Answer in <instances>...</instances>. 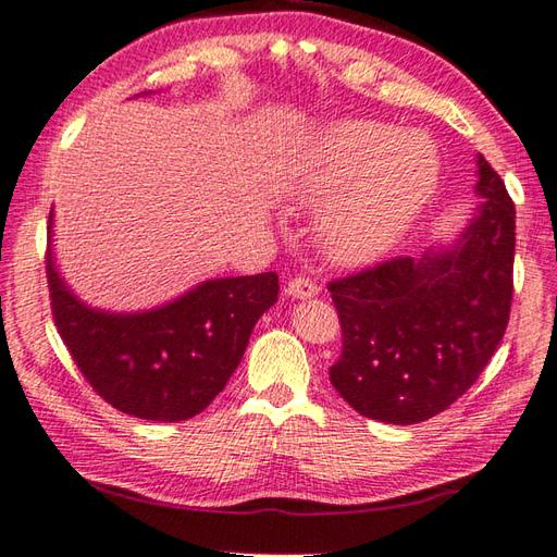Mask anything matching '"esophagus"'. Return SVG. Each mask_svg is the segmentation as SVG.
<instances>
[{
	"mask_svg": "<svg viewBox=\"0 0 557 557\" xmlns=\"http://www.w3.org/2000/svg\"><path fill=\"white\" fill-rule=\"evenodd\" d=\"M318 292H321V287H318L309 277H294L287 285V294L294 299H311Z\"/></svg>",
	"mask_w": 557,
	"mask_h": 557,
	"instance_id": "obj_1",
	"label": "esophagus"
}]
</instances>
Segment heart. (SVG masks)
Wrapping results in <instances>:
<instances>
[{
	"label": "heart",
	"instance_id": "obj_1",
	"mask_svg": "<svg viewBox=\"0 0 557 557\" xmlns=\"http://www.w3.org/2000/svg\"><path fill=\"white\" fill-rule=\"evenodd\" d=\"M441 158L421 132H399L373 120L323 128L292 176L289 194L323 206L318 242L339 265H361L387 253L429 203Z\"/></svg>",
	"mask_w": 557,
	"mask_h": 557
}]
</instances>
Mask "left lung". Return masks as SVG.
<instances>
[{
	"instance_id": "8db88e82",
	"label": "left lung",
	"mask_w": 557,
	"mask_h": 557,
	"mask_svg": "<svg viewBox=\"0 0 557 557\" xmlns=\"http://www.w3.org/2000/svg\"><path fill=\"white\" fill-rule=\"evenodd\" d=\"M481 206L449 246L330 282L342 357L330 383L361 417L419 423L476 383L510 321L515 203L476 158Z\"/></svg>"
}]
</instances>
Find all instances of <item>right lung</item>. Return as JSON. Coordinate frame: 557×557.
Masks as SVG:
<instances>
[{
  "label": "right lung",
  "mask_w": 557,
  "mask_h": 557,
  "mask_svg": "<svg viewBox=\"0 0 557 557\" xmlns=\"http://www.w3.org/2000/svg\"><path fill=\"white\" fill-rule=\"evenodd\" d=\"M47 227L54 325L92 389L128 417L186 421L215 399L239 366L258 318L277 301V275L206 280L136 313L102 311L66 285Z\"/></svg>",
  "instance_id": "right-lung-1"
}]
</instances>
